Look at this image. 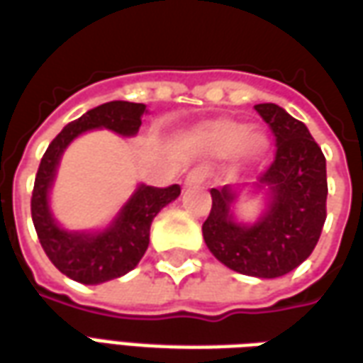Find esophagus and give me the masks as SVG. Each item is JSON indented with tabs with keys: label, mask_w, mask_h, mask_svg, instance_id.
Wrapping results in <instances>:
<instances>
[{
	"label": "esophagus",
	"mask_w": 363,
	"mask_h": 363,
	"mask_svg": "<svg viewBox=\"0 0 363 363\" xmlns=\"http://www.w3.org/2000/svg\"><path fill=\"white\" fill-rule=\"evenodd\" d=\"M203 182H205V172L201 168H195L191 169L186 177V187H195V186H201Z\"/></svg>",
	"instance_id": "34e87169"
}]
</instances>
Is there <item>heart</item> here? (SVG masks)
<instances>
[{"label":"heart","mask_w":363,"mask_h":363,"mask_svg":"<svg viewBox=\"0 0 363 363\" xmlns=\"http://www.w3.org/2000/svg\"><path fill=\"white\" fill-rule=\"evenodd\" d=\"M195 145L211 156H225L236 150L240 158L252 160L266 152L268 138L258 128H246L242 123L230 119H217L197 128Z\"/></svg>","instance_id":"obj_1"}]
</instances>
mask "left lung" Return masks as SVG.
<instances>
[{"instance_id": "8db88e82", "label": "left lung", "mask_w": 363, "mask_h": 363, "mask_svg": "<svg viewBox=\"0 0 363 363\" xmlns=\"http://www.w3.org/2000/svg\"><path fill=\"white\" fill-rule=\"evenodd\" d=\"M254 109L276 136V158L254 184L268 191V211L254 225H240L230 211L238 187H213L203 238L227 268L272 279L297 268L317 246L326 220V160L309 128L279 105Z\"/></svg>"}]
</instances>
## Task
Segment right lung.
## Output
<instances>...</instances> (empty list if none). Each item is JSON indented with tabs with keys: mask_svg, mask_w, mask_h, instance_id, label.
<instances>
[{
	"mask_svg": "<svg viewBox=\"0 0 363 363\" xmlns=\"http://www.w3.org/2000/svg\"><path fill=\"white\" fill-rule=\"evenodd\" d=\"M146 105L130 101H109L89 109L79 119L72 121L56 135L46 148L38 166L30 215L38 240L48 259L74 281L95 285L117 279L136 268L150 242V225L162 207L177 199L179 186H140L117 218L104 233H68L56 225L48 209V189L56 176L64 148L91 128H109L123 136H133L143 125Z\"/></svg>",
	"mask_w": 363,
	"mask_h": 363,
	"instance_id": "obj_1",
	"label": "right lung"
}]
</instances>
